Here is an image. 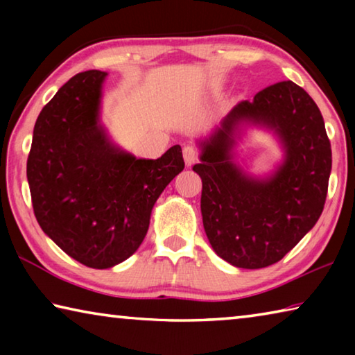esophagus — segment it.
I'll return each mask as SVG.
<instances>
[{
    "instance_id": "esophagus-1",
    "label": "esophagus",
    "mask_w": 355,
    "mask_h": 355,
    "mask_svg": "<svg viewBox=\"0 0 355 355\" xmlns=\"http://www.w3.org/2000/svg\"><path fill=\"white\" fill-rule=\"evenodd\" d=\"M183 158H184V163L186 166H192L196 163L197 159H199V150L192 146H188L183 148Z\"/></svg>"
}]
</instances>
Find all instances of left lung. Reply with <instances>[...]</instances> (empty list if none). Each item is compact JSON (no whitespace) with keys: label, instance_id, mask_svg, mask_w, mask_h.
Listing matches in <instances>:
<instances>
[{"label":"left lung","instance_id":"8db88e82","mask_svg":"<svg viewBox=\"0 0 355 355\" xmlns=\"http://www.w3.org/2000/svg\"><path fill=\"white\" fill-rule=\"evenodd\" d=\"M241 119L278 131L286 163L268 180H254L231 163L230 150ZM203 228L216 254L233 266L260 269L280 261L322 213L332 150L320 107L293 81L272 84L254 101H241L202 144Z\"/></svg>","mask_w":355,"mask_h":355}]
</instances>
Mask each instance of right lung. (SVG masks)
Instances as JSON below:
<instances>
[{
    "label": "right lung",
    "instance_id": "right-lung-1",
    "mask_svg": "<svg viewBox=\"0 0 355 355\" xmlns=\"http://www.w3.org/2000/svg\"><path fill=\"white\" fill-rule=\"evenodd\" d=\"M105 76L87 70L59 89L35 120L26 163L42 230L65 254L95 269L135 254L156 199L184 169L180 146L158 159L112 146L98 125Z\"/></svg>",
    "mask_w": 355,
    "mask_h": 355
}]
</instances>
